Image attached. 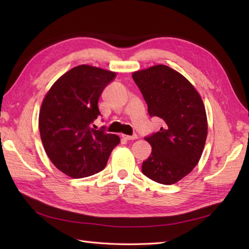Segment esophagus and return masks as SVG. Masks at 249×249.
<instances>
[{"label":"esophagus","mask_w":249,"mask_h":249,"mask_svg":"<svg viewBox=\"0 0 249 249\" xmlns=\"http://www.w3.org/2000/svg\"><path fill=\"white\" fill-rule=\"evenodd\" d=\"M123 138H124L125 140H136L138 136L137 135H132V136H130V135H123Z\"/></svg>","instance_id":"34e87169"}]
</instances>
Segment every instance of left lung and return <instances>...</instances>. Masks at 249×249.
<instances>
[{
	"instance_id": "8db88e82",
	"label": "left lung",
	"mask_w": 249,
	"mask_h": 249,
	"mask_svg": "<svg viewBox=\"0 0 249 249\" xmlns=\"http://www.w3.org/2000/svg\"><path fill=\"white\" fill-rule=\"evenodd\" d=\"M132 77L148 114L164 123L159 132L144 138L152 145V155L142 163L143 175L163 185L176 184L196 166L205 147V105L191 83L167 65L134 71Z\"/></svg>"
}]
</instances>
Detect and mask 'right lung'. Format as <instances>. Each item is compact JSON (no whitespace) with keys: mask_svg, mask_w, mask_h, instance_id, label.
<instances>
[{"mask_svg":"<svg viewBox=\"0 0 249 249\" xmlns=\"http://www.w3.org/2000/svg\"><path fill=\"white\" fill-rule=\"evenodd\" d=\"M116 72L87 64L73 67L47 92L39 111V133L52 163L64 175L81 178L100 172L119 137L95 130L97 102Z\"/></svg>","mask_w":249,"mask_h":249,"instance_id":"add662e5","label":"right lung"}]
</instances>
